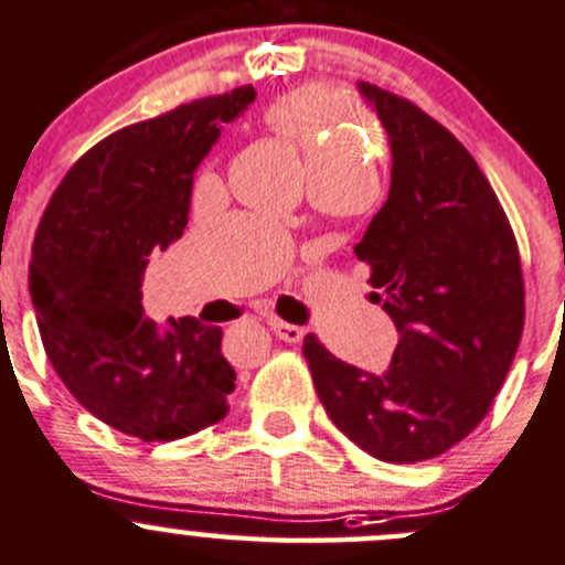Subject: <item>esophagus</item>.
Returning a JSON list of instances; mask_svg holds the SVG:
<instances>
[{"instance_id":"1","label":"esophagus","mask_w":565,"mask_h":565,"mask_svg":"<svg viewBox=\"0 0 565 565\" xmlns=\"http://www.w3.org/2000/svg\"><path fill=\"white\" fill-rule=\"evenodd\" d=\"M271 331H275L277 337H280L282 342H290V345H296V342L305 337V329L301 326H294V323H285V321H271Z\"/></svg>"}]
</instances>
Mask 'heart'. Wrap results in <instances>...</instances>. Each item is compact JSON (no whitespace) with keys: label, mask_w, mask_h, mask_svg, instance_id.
Here are the masks:
<instances>
[{"label":"heart","mask_w":565,"mask_h":565,"mask_svg":"<svg viewBox=\"0 0 565 565\" xmlns=\"http://www.w3.org/2000/svg\"><path fill=\"white\" fill-rule=\"evenodd\" d=\"M353 116L348 103L334 100L318 89H299L277 97L266 108V121L282 136L294 138L307 157H310L312 177L318 173H353L362 171V149L348 132H342V121ZM212 177L201 173L195 182L198 190L209 188Z\"/></svg>","instance_id":"b5f03b06"}]
</instances>
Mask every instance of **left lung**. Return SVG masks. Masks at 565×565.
I'll use <instances>...</instances> for the list:
<instances>
[{"mask_svg": "<svg viewBox=\"0 0 565 565\" xmlns=\"http://www.w3.org/2000/svg\"><path fill=\"white\" fill-rule=\"evenodd\" d=\"M392 143V190L353 247L370 301L399 331L372 375L305 337L334 427L383 462H424L468 438L492 408L525 326L520 247L479 162L416 103L359 84Z\"/></svg>", "mask_w": 565, "mask_h": 565, "instance_id": "1", "label": "left lung"}]
</instances>
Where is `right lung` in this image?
Masks as SVG:
<instances>
[{"label":"right lung","instance_id":"obj_1","mask_svg":"<svg viewBox=\"0 0 565 565\" xmlns=\"http://www.w3.org/2000/svg\"><path fill=\"white\" fill-rule=\"evenodd\" d=\"M253 100V86H236L110 132L70 168L34 234L29 294L45 356L92 416L147 444L217 424L236 388L223 329L179 318L160 331L141 280L149 255L184 234L193 171L220 125Z\"/></svg>","mask_w":565,"mask_h":565}]
</instances>
